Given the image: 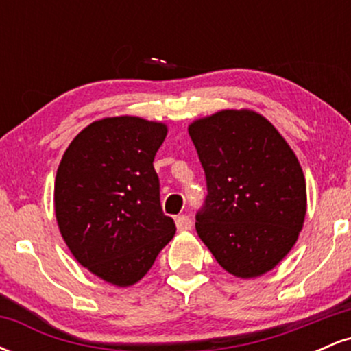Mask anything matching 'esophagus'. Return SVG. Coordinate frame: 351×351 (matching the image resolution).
Segmentation results:
<instances>
[{"instance_id":"esophagus-1","label":"esophagus","mask_w":351,"mask_h":351,"mask_svg":"<svg viewBox=\"0 0 351 351\" xmlns=\"http://www.w3.org/2000/svg\"><path fill=\"white\" fill-rule=\"evenodd\" d=\"M176 228H178V231H189V229L193 228L191 217L186 215H181L176 217Z\"/></svg>"}]
</instances>
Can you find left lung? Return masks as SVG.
I'll use <instances>...</instances> for the list:
<instances>
[{
	"label": "left lung",
	"mask_w": 351,
	"mask_h": 351,
	"mask_svg": "<svg viewBox=\"0 0 351 351\" xmlns=\"http://www.w3.org/2000/svg\"><path fill=\"white\" fill-rule=\"evenodd\" d=\"M188 134L206 175L196 232L217 264L252 279L272 271L299 239L307 186L295 153L265 117L228 108Z\"/></svg>",
	"instance_id": "obj_1"
}]
</instances>
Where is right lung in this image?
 Returning a JSON list of instances; mask_svg holds the SVG:
<instances>
[{"instance_id": "obj_1", "label": "right lung", "mask_w": 351, "mask_h": 351, "mask_svg": "<svg viewBox=\"0 0 351 351\" xmlns=\"http://www.w3.org/2000/svg\"><path fill=\"white\" fill-rule=\"evenodd\" d=\"M168 127L142 117L87 125L60 160L54 209L60 236L94 276L128 287L152 269L176 228L160 204L153 168Z\"/></svg>"}]
</instances>
